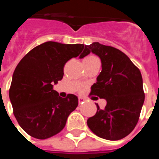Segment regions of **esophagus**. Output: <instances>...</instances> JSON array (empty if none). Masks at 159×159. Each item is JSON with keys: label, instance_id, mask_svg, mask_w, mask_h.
Returning a JSON list of instances; mask_svg holds the SVG:
<instances>
[{"label": "esophagus", "instance_id": "obj_1", "mask_svg": "<svg viewBox=\"0 0 159 159\" xmlns=\"http://www.w3.org/2000/svg\"><path fill=\"white\" fill-rule=\"evenodd\" d=\"M84 102V99L82 97H78V103L79 104H82Z\"/></svg>", "mask_w": 159, "mask_h": 159}]
</instances>
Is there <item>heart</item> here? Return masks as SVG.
<instances>
[{
	"instance_id": "heart-1",
	"label": "heart",
	"mask_w": 159,
	"mask_h": 159,
	"mask_svg": "<svg viewBox=\"0 0 159 159\" xmlns=\"http://www.w3.org/2000/svg\"><path fill=\"white\" fill-rule=\"evenodd\" d=\"M98 58H97L96 56H93V55H90L88 57H87L84 59L83 62H94V61H98Z\"/></svg>"
}]
</instances>
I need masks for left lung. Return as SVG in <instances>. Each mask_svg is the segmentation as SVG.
<instances>
[{
    "label": "left lung",
    "mask_w": 159,
    "mask_h": 159,
    "mask_svg": "<svg viewBox=\"0 0 159 159\" xmlns=\"http://www.w3.org/2000/svg\"><path fill=\"white\" fill-rule=\"evenodd\" d=\"M102 60V70L92 85L90 95L106 100L96 115L87 120L90 129L101 138L119 140L133 131L144 102L142 75L127 55L117 48L98 42L85 45Z\"/></svg>",
    "instance_id": "1"
}]
</instances>
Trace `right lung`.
Masks as SVG:
<instances>
[{"mask_svg": "<svg viewBox=\"0 0 159 159\" xmlns=\"http://www.w3.org/2000/svg\"><path fill=\"white\" fill-rule=\"evenodd\" d=\"M84 44L48 41L36 46L20 60L13 73L9 97L14 116L30 136L45 139L65 127L67 117L77 108L78 98H62L53 89L63 77V67L72 57H84Z\"/></svg>", "mask_w": 159, "mask_h": 159, "instance_id": "add662e5", "label": "right lung"}]
</instances>
